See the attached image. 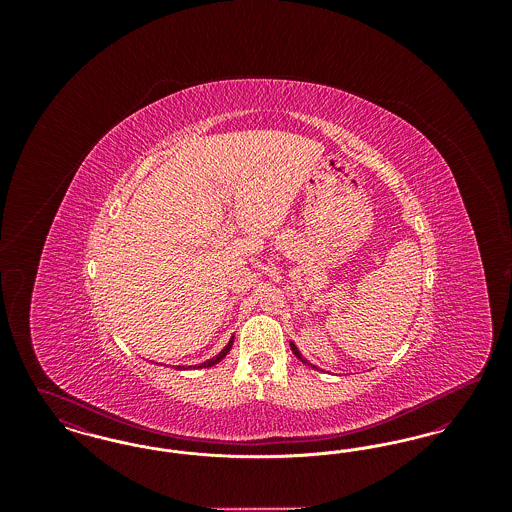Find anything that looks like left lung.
I'll use <instances>...</instances> for the list:
<instances>
[{"mask_svg": "<svg viewBox=\"0 0 512 512\" xmlns=\"http://www.w3.org/2000/svg\"><path fill=\"white\" fill-rule=\"evenodd\" d=\"M290 347H292L293 355H295V357H297L301 363H307V359H303V357H301V353L297 351V347H295L293 343H290ZM313 368H317V366H313Z\"/></svg>", "mask_w": 512, "mask_h": 512, "instance_id": "obj_1", "label": "left lung"}]
</instances>
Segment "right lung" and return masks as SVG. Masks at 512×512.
Wrapping results in <instances>:
<instances>
[{
  "instance_id": "1",
  "label": "right lung",
  "mask_w": 512,
  "mask_h": 512,
  "mask_svg": "<svg viewBox=\"0 0 512 512\" xmlns=\"http://www.w3.org/2000/svg\"><path fill=\"white\" fill-rule=\"evenodd\" d=\"M232 343H234V338H232V340L228 341V345H226V347H224V349H222V351H220L219 355H217V357H213V359H209V361H205V363H201V365L197 366V368H207V366H213V365H217V363H220V361H222V359H224V357H226V355H228V351H230V349H232Z\"/></svg>"
}]
</instances>
